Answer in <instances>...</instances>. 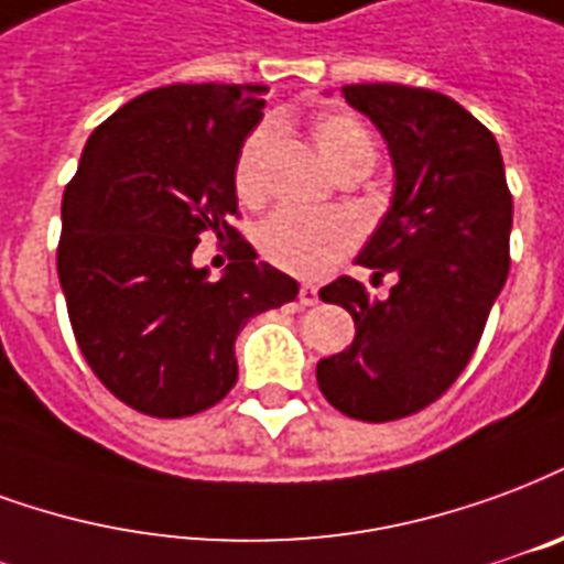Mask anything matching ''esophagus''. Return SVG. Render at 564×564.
Returning <instances> with one entry per match:
<instances>
[{
  "label": "esophagus",
  "instance_id": "1",
  "mask_svg": "<svg viewBox=\"0 0 564 564\" xmlns=\"http://www.w3.org/2000/svg\"><path fill=\"white\" fill-rule=\"evenodd\" d=\"M299 302H302V304L319 302V290H316L314 283H302V290H299Z\"/></svg>",
  "mask_w": 564,
  "mask_h": 564
}]
</instances>
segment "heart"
I'll list each match as a JSON object with an SVG mask.
<instances>
[{
  "mask_svg": "<svg viewBox=\"0 0 564 564\" xmlns=\"http://www.w3.org/2000/svg\"><path fill=\"white\" fill-rule=\"evenodd\" d=\"M316 152L335 173H344L349 166L370 170L377 161V145L365 124L346 116V112H332L319 116L311 124ZM271 145H274V131L269 124L257 128L241 145L232 170V185L241 203L257 206L265 197V166H269ZM358 239V229L346 215L337 212H295V208H281L269 220H262L257 232V248L271 265L299 274V278H319L332 269L346 250Z\"/></svg>",
  "mask_w": 564,
  "mask_h": 564,
  "instance_id": "obj_1",
  "label": "heart"
}]
</instances>
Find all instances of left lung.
Here are the masks:
<instances>
[{
  "mask_svg": "<svg viewBox=\"0 0 564 564\" xmlns=\"http://www.w3.org/2000/svg\"><path fill=\"white\" fill-rule=\"evenodd\" d=\"M377 124L394 166L386 218L358 265L394 274L386 299L352 278L319 290L356 319V337L319 358L316 382L349 419L394 421L445 394L469 365L508 278L511 194L499 143L448 95L400 83L344 86Z\"/></svg>",
  "mask_w": 564,
  "mask_h": 564,
  "instance_id": "8db88e82",
  "label": "left lung"
}]
</instances>
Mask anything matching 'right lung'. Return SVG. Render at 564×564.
<instances>
[{"instance_id":"obj_1","label":"right lung","mask_w":564,"mask_h":564,"mask_svg":"<svg viewBox=\"0 0 564 564\" xmlns=\"http://www.w3.org/2000/svg\"><path fill=\"white\" fill-rule=\"evenodd\" d=\"M265 86H164L91 131L62 197L59 283L95 377L154 419L215 406L239 379L250 316L293 302L299 283L229 227L232 170L262 119ZM234 239L218 282L193 265L198 232Z\"/></svg>"}]
</instances>
